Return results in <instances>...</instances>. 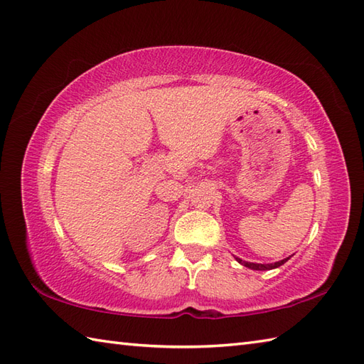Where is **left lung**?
Instances as JSON below:
<instances>
[{
    "label": "left lung",
    "instance_id": "8db88e82",
    "mask_svg": "<svg viewBox=\"0 0 364 364\" xmlns=\"http://www.w3.org/2000/svg\"><path fill=\"white\" fill-rule=\"evenodd\" d=\"M289 258H284L282 261H277V262H272V264H257V262H249V261H242L241 258H236L237 262H241L242 266L249 267V269H253V270H270V269H275V267H280L282 264H284L286 261H288Z\"/></svg>",
    "mask_w": 364,
    "mask_h": 364
}]
</instances>
